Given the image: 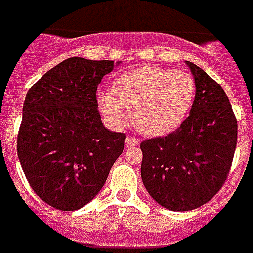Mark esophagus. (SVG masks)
Listing matches in <instances>:
<instances>
[{
  "mask_svg": "<svg viewBox=\"0 0 253 253\" xmlns=\"http://www.w3.org/2000/svg\"><path fill=\"white\" fill-rule=\"evenodd\" d=\"M137 143H139V141L136 140L135 137H132V136H128V137L125 139V144H126V146H129V147L137 146Z\"/></svg>",
  "mask_w": 253,
  "mask_h": 253,
  "instance_id": "esophagus-1",
  "label": "esophagus"
}]
</instances>
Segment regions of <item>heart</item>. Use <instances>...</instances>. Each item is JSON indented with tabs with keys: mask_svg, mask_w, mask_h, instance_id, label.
<instances>
[{
	"mask_svg": "<svg viewBox=\"0 0 253 253\" xmlns=\"http://www.w3.org/2000/svg\"><path fill=\"white\" fill-rule=\"evenodd\" d=\"M195 82L184 71L139 66L114 79L112 91L98 95L99 107L114 125L132 118L143 135L159 137L174 132L195 101Z\"/></svg>",
	"mask_w": 253,
	"mask_h": 253,
	"instance_id": "b5f03b06",
	"label": "heart"
}]
</instances>
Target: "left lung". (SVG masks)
<instances>
[{"mask_svg": "<svg viewBox=\"0 0 253 253\" xmlns=\"http://www.w3.org/2000/svg\"><path fill=\"white\" fill-rule=\"evenodd\" d=\"M196 95L180 128L143 140L141 180L155 202L171 211L198 209L215 196L230 171L237 118L219 84L187 61Z\"/></svg>", "mask_w": 253, "mask_h": 253, "instance_id": "1", "label": "left lung"}]
</instances>
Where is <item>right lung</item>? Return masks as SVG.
<instances>
[{
    "label": "right lung",
    "mask_w": 253,
    "mask_h": 253,
    "mask_svg": "<svg viewBox=\"0 0 253 253\" xmlns=\"http://www.w3.org/2000/svg\"><path fill=\"white\" fill-rule=\"evenodd\" d=\"M113 68V61L72 57L27 92L17 155L34 192L54 209L73 211L91 202L123 154L125 135L103 126L96 102Z\"/></svg>",
    "instance_id": "right-lung-1"
}]
</instances>
